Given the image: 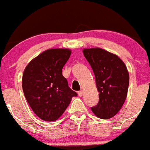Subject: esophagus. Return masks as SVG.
Listing matches in <instances>:
<instances>
[{
  "mask_svg": "<svg viewBox=\"0 0 150 150\" xmlns=\"http://www.w3.org/2000/svg\"><path fill=\"white\" fill-rule=\"evenodd\" d=\"M78 95H79V97L82 96V95H83V91H82V90L79 91V92H78Z\"/></svg>",
  "mask_w": 150,
  "mask_h": 150,
  "instance_id": "34e87169",
  "label": "esophagus"
}]
</instances>
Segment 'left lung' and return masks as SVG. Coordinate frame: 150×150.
<instances>
[{
    "instance_id": "8db88e82",
    "label": "left lung",
    "mask_w": 150,
    "mask_h": 150,
    "mask_svg": "<svg viewBox=\"0 0 150 150\" xmlns=\"http://www.w3.org/2000/svg\"><path fill=\"white\" fill-rule=\"evenodd\" d=\"M99 92V103L91 108L101 119H109L121 110L127 97L129 74L123 61L115 54L100 47L84 48Z\"/></svg>"
}]
</instances>
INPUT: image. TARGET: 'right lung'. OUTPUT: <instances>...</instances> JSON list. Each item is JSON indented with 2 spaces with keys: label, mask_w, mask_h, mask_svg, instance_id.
<instances>
[{
  "label": "right lung",
  "mask_w": 150,
  "mask_h": 150,
  "mask_svg": "<svg viewBox=\"0 0 150 150\" xmlns=\"http://www.w3.org/2000/svg\"><path fill=\"white\" fill-rule=\"evenodd\" d=\"M71 54L70 49H48L33 58L24 69V96L34 112L43 121L58 119L71 98L77 96L62 75L63 67Z\"/></svg>",
  "instance_id": "obj_1"
}]
</instances>
